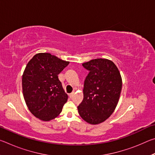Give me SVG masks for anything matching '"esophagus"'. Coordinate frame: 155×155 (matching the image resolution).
<instances>
[{
    "instance_id": "1",
    "label": "esophagus",
    "mask_w": 155,
    "mask_h": 155,
    "mask_svg": "<svg viewBox=\"0 0 155 155\" xmlns=\"http://www.w3.org/2000/svg\"><path fill=\"white\" fill-rule=\"evenodd\" d=\"M74 92H72V93H71V94H70V98H72L73 96H74Z\"/></svg>"
}]
</instances>
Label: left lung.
I'll use <instances>...</instances> for the list:
<instances>
[{"mask_svg": "<svg viewBox=\"0 0 155 155\" xmlns=\"http://www.w3.org/2000/svg\"><path fill=\"white\" fill-rule=\"evenodd\" d=\"M82 65L89 74L78 114L87 122L98 124L105 121L117 106L122 86L121 75L114 63L107 59H92Z\"/></svg>", "mask_w": 155, "mask_h": 155, "instance_id": "8db88e82", "label": "left lung"}]
</instances>
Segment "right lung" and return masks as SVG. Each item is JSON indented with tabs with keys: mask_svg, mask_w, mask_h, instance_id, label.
Wrapping results in <instances>:
<instances>
[{
	"mask_svg": "<svg viewBox=\"0 0 155 155\" xmlns=\"http://www.w3.org/2000/svg\"><path fill=\"white\" fill-rule=\"evenodd\" d=\"M69 64L50 53H38L27 65L22 75L25 101L33 115L43 121L58 116L68 96L58 74Z\"/></svg>",
	"mask_w": 155,
	"mask_h": 155,
	"instance_id": "obj_1",
	"label": "right lung"
}]
</instances>
